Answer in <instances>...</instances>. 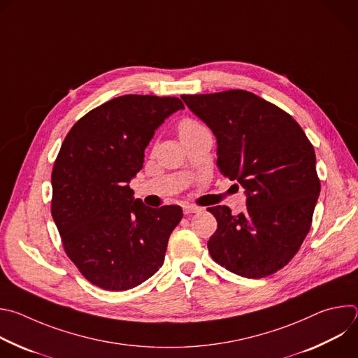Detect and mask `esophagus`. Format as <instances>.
<instances>
[{
	"mask_svg": "<svg viewBox=\"0 0 358 358\" xmlns=\"http://www.w3.org/2000/svg\"><path fill=\"white\" fill-rule=\"evenodd\" d=\"M182 211H184V214H195V213H199L201 208L191 206V203H185V206L182 207Z\"/></svg>",
	"mask_w": 358,
	"mask_h": 358,
	"instance_id": "obj_1",
	"label": "esophagus"
}]
</instances>
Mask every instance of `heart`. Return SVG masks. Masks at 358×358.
Returning a JSON list of instances; mask_svg holds the SVG:
<instances>
[{
    "mask_svg": "<svg viewBox=\"0 0 358 358\" xmlns=\"http://www.w3.org/2000/svg\"><path fill=\"white\" fill-rule=\"evenodd\" d=\"M202 126L198 123V122H195V120H192V119H184L180 124H178V136H180V138L181 137H184L185 134H188V133H192V131H195V130H198V129H201Z\"/></svg>",
    "mask_w": 358,
    "mask_h": 358,
    "instance_id": "b5f03b06",
    "label": "heart"
}]
</instances>
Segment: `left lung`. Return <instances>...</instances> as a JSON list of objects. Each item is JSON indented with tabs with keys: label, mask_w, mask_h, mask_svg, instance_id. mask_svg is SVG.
<instances>
[{
	"label": "left lung",
	"mask_w": 358,
	"mask_h": 358,
	"mask_svg": "<svg viewBox=\"0 0 358 358\" xmlns=\"http://www.w3.org/2000/svg\"><path fill=\"white\" fill-rule=\"evenodd\" d=\"M188 109L217 137V166L246 194V211L210 207L218 228L213 259L249 279L269 276L297 253L308 235L320 180L316 155L297 122L246 90L182 94Z\"/></svg>",
	"instance_id": "left-lung-1"
}]
</instances>
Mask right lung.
<instances>
[{
	"label": "right lung",
	"mask_w": 358,
	"mask_h": 358,
	"mask_svg": "<svg viewBox=\"0 0 358 358\" xmlns=\"http://www.w3.org/2000/svg\"><path fill=\"white\" fill-rule=\"evenodd\" d=\"M178 97L124 94L86 113L66 134L52 170V218L80 273L105 290H129L164 264L178 206L145 207L129 182Z\"/></svg>",
	"instance_id": "obj_1"
}]
</instances>
